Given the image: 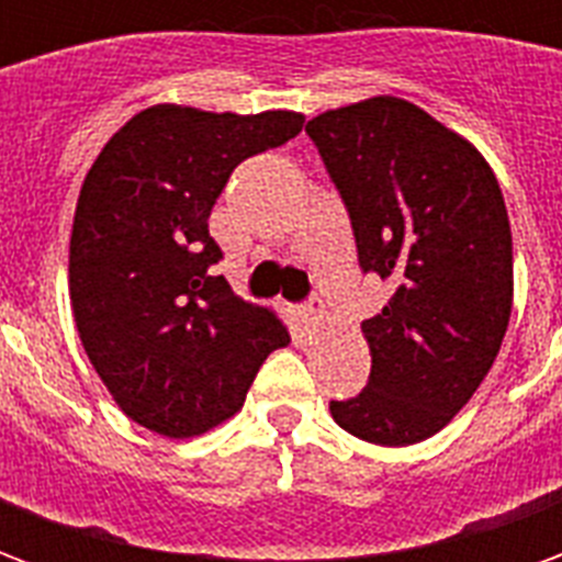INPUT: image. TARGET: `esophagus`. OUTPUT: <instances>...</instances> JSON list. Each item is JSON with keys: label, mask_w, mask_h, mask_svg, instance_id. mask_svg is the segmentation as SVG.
Masks as SVG:
<instances>
[{"label": "esophagus", "mask_w": 562, "mask_h": 562, "mask_svg": "<svg viewBox=\"0 0 562 562\" xmlns=\"http://www.w3.org/2000/svg\"><path fill=\"white\" fill-rule=\"evenodd\" d=\"M297 325H301L306 334H313V330L322 325V310H318L316 301H313V304H306V306H297Z\"/></svg>", "instance_id": "34e87169"}]
</instances>
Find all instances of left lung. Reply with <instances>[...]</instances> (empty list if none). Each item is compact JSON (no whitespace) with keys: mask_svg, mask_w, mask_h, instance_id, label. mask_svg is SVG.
I'll use <instances>...</instances> for the list:
<instances>
[{"mask_svg":"<svg viewBox=\"0 0 562 562\" xmlns=\"http://www.w3.org/2000/svg\"><path fill=\"white\" fill-rule=\"evenodd\" d=\"M358 261L394 285L361 330L370 382L330 415L358 439L415 446L470 403L512 316V228L496 173L418 104L373 95L313 116Z\"/></svg>","mask_w":562,"mask_h":562,"instance_id":"left-lung-1","label":"left lung"}]
</instances>
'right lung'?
Returning a JSON list of instances; mask_svg holds the SVG:
<instances>
[{
    "mask_svg": "<svg viewBox=\"0 0 562 562\" xmlns=\"http://www.w3.org/2000/svg\"><path fill=\"white\" fill-rule=\"evenodd\" d=\"M304 114H213L153 104L128 120L80 186L68 294L83 352L116 406L168 439L232 418L289 330L210 268V210L249 156L282 147Z\"/></svg>",
    "mask_w": 562,
    "mask_h": 562,
    "instance_id": "obj_1",
    "label": "right lung"
}]
</instances>
